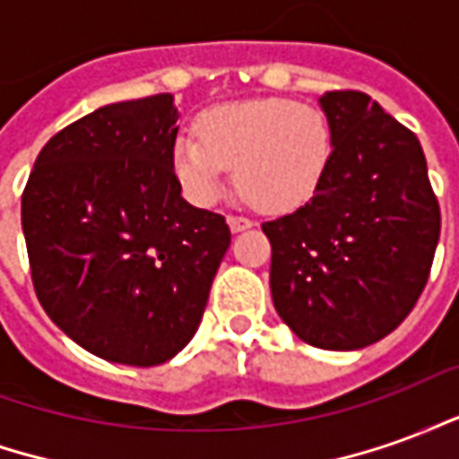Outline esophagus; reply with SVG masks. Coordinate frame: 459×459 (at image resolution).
Returning <instances> with one entry per match:
<instances>
[{
  "label": "esophagus",
  "instance_id": "obj_1",
  "mask_svg": "<svg viewBox=\"0 0 459 459\" xmlns=\"http://www.w3.org/2000/svg\"><path fill=\"white\" fill-rule=\"evenodd\" d=\"M229 226L233 233H240V230H246L253 226V221L246 219V216H229Z\"/></svg>",
  "mask_w": 459,
  "mask_h": 459
}]
</instances>
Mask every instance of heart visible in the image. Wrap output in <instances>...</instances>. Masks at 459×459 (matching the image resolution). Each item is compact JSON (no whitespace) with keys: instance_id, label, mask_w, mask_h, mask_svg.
Listing matches in <instances>:
<instances>
[{"instance_id":"b5f03b06","label":"heart","mask_w":459,"mask_h":459,"mask_svg":"<svg viewBox=\"0 0 459 459\" xmlns=\"http://www.w3.org/2000/svg\"><path fill=\"white\" fill-rule=\"evenodd\" d=\"M196 137L171 147V169L194 204H213L236 169V186L258 211L292 213L327 179L334 134L322 110L292 100H243L211 108Z\"/></svg>"}]
</instances>
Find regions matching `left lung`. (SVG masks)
<instances>
[{
	"instance_id": "8db88e82",
	"label": "left lung",
	"mask_w": 459,
	"mask_h": 459,
	"mask_svg": "<svg viewBox=\"0 0 459 459\" xmlns=\"http://www.w3.org/2000/svg\"><path fill=\"white\" fill-rule=\"evenodd\" d=\"M334 134L327 179L290 216L263 223L270 292L302 342L351 351L403 322L423 292L440 206L420 142L359 91L319 98Z\"/></svg>"
}]
</instances>
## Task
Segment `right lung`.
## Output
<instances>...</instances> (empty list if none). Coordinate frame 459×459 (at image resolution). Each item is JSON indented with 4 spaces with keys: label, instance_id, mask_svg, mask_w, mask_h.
Wrapping results in <instances>:
<instances>
[{
    "label": "right lung",
    "instance_id": "add662e5",
    "mask_svg": "<svg viewBox=\"0 0 459 459\" xmlns=\"http://www.w3.org/2000/svg\"><path fill=\"white\" fill-rule=\"evenodd\" d=\"M174 95L98 108L54 134L22 196L36 298L105 361L157 366L189 344L230 246L221 213L181 199Z\"/></svg>",
    "mask_w": 459,
    "mask_h": 459
}]
</instances>
